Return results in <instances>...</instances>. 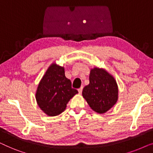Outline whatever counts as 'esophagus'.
Listing matches in <instances>:
<instances>
[{
  "mask_svg": "<svg viewBox=\"0 0 153 153\" xmlns=\"http://www.w3.org/2000/svg\"><path fill=\"white\" fill-rule=\"evenodd\" d=\"M82 90H83V86H82V87H81L80 88H79V89H78V91H79V93H80V94H81V93H82Z\"/></svg>",
  "mask_w": 153,
  "mask_h": 153,
  "instance_id": "obj_1",
  "label": "esophagus"
}]
</instances>
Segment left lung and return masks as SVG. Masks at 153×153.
<instances>
[{
  "label": "left lung",
  "mask_w": 153,
  "mask_h": 153,
  "mask_svg": "<svg viewBox=\"0 0 153 153\" xmlns=\"http://www.w3.org/2000/svg\"><path fill=\"white\" fill-rule=\"evenodd\" d=\"M89 84L83 88L82 95L92 109L103 114L116 104L118 87L116 79L103 68L91 69Z\"/></svg>",
  "instance_id": "obj_1"
}]
</instances>
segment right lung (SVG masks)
<instances>
[{
	"label": "right lung",
	"instance_id": "add662e5",
	"mask_svg": "<svg viewBox=\"0 0 153 153\" xmlns=\"http://www.w3.org/2000/svg\"><path fill=\"white\" fill-rule=\"evenodd\" d=\"M78 91L72 88L65 75L64 67L53 62L46 71L37 86L35 98L39 107L49 116L62 113L67 104Z\"/></svg>",
	"mask_w": 153,
	"mask_h": 153
}]
</instances>
